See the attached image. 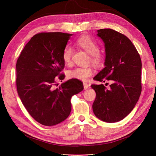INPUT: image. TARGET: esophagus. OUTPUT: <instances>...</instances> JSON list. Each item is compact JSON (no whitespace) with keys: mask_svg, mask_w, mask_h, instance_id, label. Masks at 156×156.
<instances>
[{"mask_svg":"<svg viewBox=\"0 0 156 156\" xmlns=\"http://www.w3.org/2000/svg\"><path fill=\"white\" fill-rule=\"evenodd\" d=\"M83 87H84V90H87V88H89V85H88V84L87 83H83Z\"/></svg>","mask_w":156,"mask_h":156,"instance_id":"1","label":"esophagus"}]
</instances>
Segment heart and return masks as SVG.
<instances>
[{"label": "heart", "instance_id": "b5f03b06", "mask_svg": "<svg viewBox=\"0 0 156 156\" xmlns=\"http://www.w3.org/2000/svg\"><path fill=\"white\" fill-rule=\"evenodd\" d=\"M76 45L85 51L91 56L90 60L94 65L99 66L101 62V56L99 53L100 47L96 42L90 37L84 36L77 40ZM73 49L72 47L67 45L62 51V57L65 64H69L72 58ZM94 73V70L91 67H76L69 70L67 72L68 78L86 81Z\"/></svg>", "mask_w": 156, "mask_h": 156}]
</instances>
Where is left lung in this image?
Returning <instances> with one entry per match:
<instances>
[{"instance_id":"left-lung-1","label":"left lung","mask_w":156,"mask_h":156,"mask_svg":"<svg viewBox=\"0 0 156 156\" xmlns=\"http://www.w3.org/2000/svg\"><path fill=\"white\" fill-rule=\"evenodd\" d=\"M104 43L105 68L94 79L112 81L110 88L92 84L96 97L93 112L100 120L114 123L124 119L133 109L141 93L142 63L139 53L128 37L110 29L97 30Z\"/></svg>"}]
</instances>
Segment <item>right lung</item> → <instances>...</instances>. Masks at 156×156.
I'll return each mask as SVG.
<instances>
[{"label": "right lung", "mask_w": 156, "mask_h": 156, "mask_svg": "<svg viewBox=\"0 0 156 156\" xmlns=\"http://www.w3.org/2000/svg\"><path fill=\"white\" fill-rule=\"evenodd\" d=\"M71 36L62 32L37 34L26 44L17 61L18 95L33 119L46 126L66 119L72 110L71 98L83 90L81 81L73 79L55 88L58 84L56 79H64V75H60L64 68L62 53Z\"/></svg>", "instance_id": "add662e5"}]
</instances>
